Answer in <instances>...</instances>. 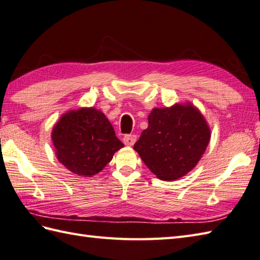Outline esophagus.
<instances>
[{
	"mask_svg": "<svg viewBox=\"0 0 260 260\" xmlns=\"http://www.w3.org/2000/svg\"><path fill=\"white\" fill-rule=\"evenodd\" d=\"M137 140V136L134 134H127L123 137V142L125 145H128V146H132V145H134L135 142Z\"/></svg>",
	"mask_w": 260,
	"mask_h": 260,
	"instance_id": "obj_1",
	"label": "esophagus"
}]
</instances>
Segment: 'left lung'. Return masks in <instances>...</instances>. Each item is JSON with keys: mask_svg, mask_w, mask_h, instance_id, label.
Wrapping results in <instances>:
<instances>
[{"mask_svg": "<svg viewBox=\"0 0 260 260\" xmlns=\"http://www.w3.org/2000/svg\"><path fill=\"white\" fill-rule=\"evenodd\" d=\"M210 138L208 125L191 104L154 108L134 149L161 180L183 177L196 166Z\"/></svg>", "mask_w": 260, "mask_h": 260, "instance_id": "1", "label": "left lung"}]
</instances>
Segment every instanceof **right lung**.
Masks as SVG:
<instances>
[{
	"mask_svg": "<svg viewBox=\"0 0 260 260\" xmlns=\"http://www.w3.org/2000/svg\"><path fill=\"white\" fill-rule=\"evenodd\" d=\"M52 140L58 161L82 176L101 172L124 146L104 114L93 107L64 114L54 126Z\"/></svg>",
	"mask_w": 260,
	"mask_h": 260,
	"instance_id": "right-lung-1",
	"label": "right lung"
}]
</instances>
